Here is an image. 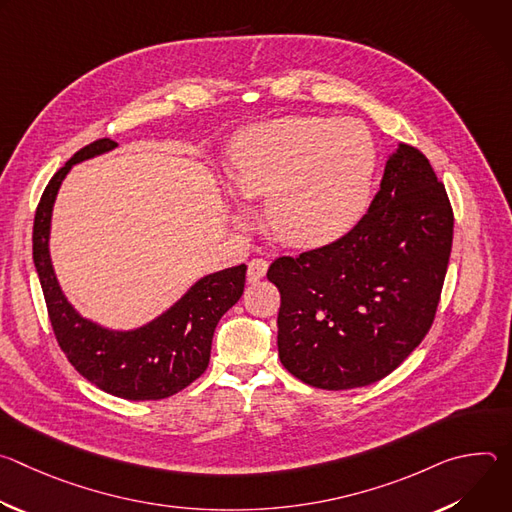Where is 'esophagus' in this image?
<instances>
[{
    "label": "esophagus",
    "mask_w": 512,
    "mask_h": 512,
    "mask_svg": "<svg viewBox=\"0 0 512 512\" xmlns=\"http://www.w3.org/2000/svg\"><path fill=\"white\" fill-rule=\"evenodd\" d=\"M267 267H269V263L265 261V259H251L249 263H247V275H249V279L251 281H257V279H261L265 273H267Z\"/></svg>",
    "instance_id": "esophagus-1"
}]
</instances>
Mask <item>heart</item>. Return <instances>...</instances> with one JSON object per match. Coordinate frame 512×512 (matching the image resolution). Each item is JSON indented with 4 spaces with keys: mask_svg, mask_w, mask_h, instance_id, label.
Masks as SVG:
<instances>
[{
    "mask_svg": "<svg viewBox=\"0 0 512 512\" xmlns=\"http://www.w3.org/2000/svg\"><path fill=\"white\" fill-rule=\"evenodd\" d=\"M375 141L354 119L281 117L231 143L229 180L243 198H265L267 229L294 247L346 235L369 204Z\"/></svg>",
    "mask_w": 512,
    "mask_h": 512,
    "instance_id": "1",
    "label": "heart"
}]
</instances>
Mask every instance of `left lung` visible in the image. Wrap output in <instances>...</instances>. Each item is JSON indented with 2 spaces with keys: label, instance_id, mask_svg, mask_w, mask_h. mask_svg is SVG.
Instances as JSON below:
<instances>
[{
  "label": "left lung",
  "instance_id": "left-lung-1",
  "mask_svg": "<svg viewBox=\"0 0 512 512\" xmlns=\"http://www.w3.org/2000/svg\"><path fill=\"white\" fill-rule=\"evenodd\" d=\"M452 239L446 186L419 150L399 143L367 214L346 235L271 263L283 367L326 391L391 375L433 324Z\"/></svg>",
  "mask_w": 512,
  "mask_h": 512
}]
</instances>
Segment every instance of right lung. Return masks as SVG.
I'll return each mask as SVG.
<instances>
[{
  "label": "right lung",
  "instance_id": "1",
  "mask_svg": "<svg viewBox=\"0 0 512 512\" xmlns=\"http://www.w3.org/2000/svg\"><path fill=\"white\" fill-rule=\"evenodd\" d=\"M113 148V139H97L52 176L36 208L32 255L56 342L72 367L109 395L158 401L186 389L206 371L214 328L243 296L247 265L204 275L168 312L137 330L115 332L83 318L64 298L52 269V206L72 166Z\"/></svg>",
  "mask_w": 512,
  "mask_h": 512
}]
</instances>
